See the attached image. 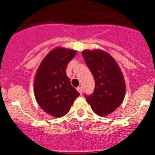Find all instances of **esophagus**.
<instances>
[{"instance_id": "1", "label": "esophagus", "mask_w": 155, "mask_h": 155, "mask_svg": "<svg viewBox=\"0 0 155 155\" xmlns=\"http://www.w3.org/2000/svg\"><path fill=\"white\" fill-rule=\"evenodd\" d=\"M77 90L78 91V92L80 93L81 94H82V88H81V87H77Z\"/></svg>"}]
</instances>
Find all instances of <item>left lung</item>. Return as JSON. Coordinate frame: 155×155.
Segmentation results:
<instances>
[{
  "mask_svg": "<svg viewBox=\"0 0 155 155\" xmlns=\"http://www.w3.org/2000/svg\"><path fill=\"white\" fill-rule=\"evenodd\" d=\"M94 80V91L84 94L91 109L98 116H106L121 105L126 92L124 76L114 59L100 50L82 52Z\"/></svg>",
  "mask_w": 155,
  "mask_h": 155,
  "instance_id": "left-lung-1",
  "label": "left lung"
}]
</instances>
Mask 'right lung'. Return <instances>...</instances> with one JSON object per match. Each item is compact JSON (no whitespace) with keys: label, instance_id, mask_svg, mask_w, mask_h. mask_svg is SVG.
Returning <instances> with one entry per match:
<instances>
[{"label":"right lung","instance_id":"obj_1","mask_svg":"<svg viewBox=\"0 0 155 155\" xmlns=\"http://www.w3.org/2000/svg\"><path fill=\"white\" fill-rule=\"evenodd\" d=\"M76 53L73 50L54 49L43 59L35 75V99L46 113L55 117L65 116L80 95L66 74L67 66Z\"/></svg>","mask_w":155,"mask_h":155}]
</instances>
